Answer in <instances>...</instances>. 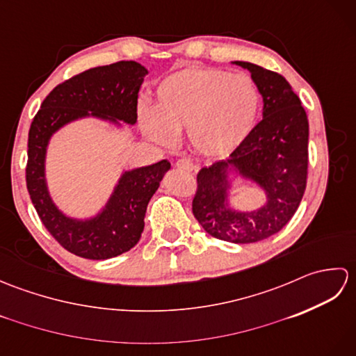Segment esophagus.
Wrapping results in <instances>:
<instances>
[{
  "mask_svg": "<svg viewBox=\"0 0 356 356\" xmlns=\"http://www.w3.org/2000/svg\"><path fill=\"white\" fill-rule=\"evenodd\" d=\"M176 166L182 171H194L195 170V165L190 161V159H179V161L176 162Z\"/></svg>",
  "mask_w": 356,
  "mask_h": 356,
  "instance_id": "34e87169",
  "label": "esophagus"
}]
</instances>
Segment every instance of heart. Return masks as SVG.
<instances>
[{
	"label": "heart",
	"mask_w": 356,
	"mask_h": 356,
	"mask_svg": "<svg viewBox=\"0 0 356 356\" xmlns=\"http://www.w3.org/2000/svg\"><path fill=\"white\" fill-rule=\"evenodd\" d=\"M261 95L246 73L188 67L163 78L153 108L140 107L139 122L149 139L171 145L186 128L191 147L218 157L232 153L252 133Z\"/></svg>",
	"instance_id": "b5f03b06"
}]
</instances>
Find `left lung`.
Segmentation results:
<instances>
[{
  "mask_svg": "<svg viewBox=\"0 0 356 356\" xmlns=\"http://www.w3.org/2000/svg\"><path fill=\"white\" fill-rule=\"evenodd\" d=\"M263 97V119L225 161L197 174L193 214L209 236L229 243H255L282 231L306 190L309 122L300 97L282 74L246 61ZM237 178L264 191V205L238 210L230 195Z\"/></svg>",
  "mask_w": 356,
  "mask_h": 356,
  "instance_id": "obj_1",
  "label": "left lung"
}]
</instances>
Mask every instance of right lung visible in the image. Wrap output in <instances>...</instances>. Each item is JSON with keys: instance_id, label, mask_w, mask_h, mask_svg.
Wrapping results in <instances>:
<instances>
[{"instance_id": "1", "label": "right lung", "mask_w": 356, "mask_h": 356, "mask_svg": "<svg viewBox=\"0 0 356 356\" xmlns=\"http://www.w3.org/2000/svg\"><path fill=\"white\" fill-rule=\"evenodd\" d=\"M145 67L119 61L82 72L55 87L41 104L29 130L26 180L42 225L67 251L90 260L118 257L138 241L149 199L161 186L171 163L163 161L124 170L104 207L88 217H73L53 200L45 161L50 140L61 128L93 118L120 128L138 122V97Z\"/></svg>"}]
</instances>
